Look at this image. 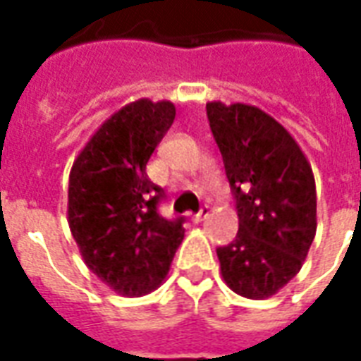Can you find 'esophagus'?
<instances>
[{"instance_id":"34e87169","label":"esophagus","mask_w":361,"mask_h":361,"mask_svg":"<svg viewBox=\"0 0 361 361\" xmlns=\"http://www.w3.org/2000/svg\"><path fill=\"white\" fill-rule=\"evenodd\" d=\"M209 212H211V209H209L207 204H203V207L199 209V212H197L195 216H193V220H195V222H203V220L209 216Z\"/></svg>"}]
</instances>
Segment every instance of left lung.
Returning <instances> with one entry per match:
<instances>
[{"instance_id":"1","label":"left lung","mask_w":361,"mask_h":361,"mask_svg":"<svg viewBox=\"0 0 361 361\" xmlns=\"http://www.w3.org/2000/svg\"><path fill=\"white\" fill-rule=\"evenodd\" d=\"M207 118L234 193L240 228L216 250L235 294L265 300L294 279L317 230L307 158L279 121L247 104H207Z\"/></svg>"}]
</instances>
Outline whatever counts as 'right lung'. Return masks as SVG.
I'll use <instances>...</instances> for the list:
<instances>
[{
    "mask_svg": "<svg viewBox=\"0 0 361 361\" xmlns=\"http://www.w3.org/2000/svg\"><path fill=\"white\" fill-rule=\"evenodd\" d=\"M176 106L141 98L96 131L69 173L67 216L85 263L127 298L157 290L183 240V216L158 212L164 189L147 162L172 127Z\"/></svg>",
    "mask_w": 361,
    "mask_h": 361,
    "instance_id": "obj_1",
    "label": "right lung"
}]
</instances>
